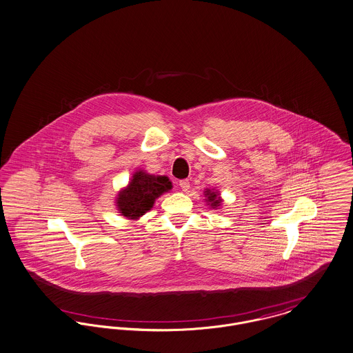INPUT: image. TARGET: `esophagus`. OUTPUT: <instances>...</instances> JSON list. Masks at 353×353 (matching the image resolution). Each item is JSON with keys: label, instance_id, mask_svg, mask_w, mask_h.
<instances>
[{"label": "esophagus", "instance_id": "esophagus-1", "mask_svg": "<svg viewBox=\"0 0 353 353\" xmlns=\"http://www.w3.org/2000/svg\"><path fill=\"white\" fill-rule=\"evenodd\" d=\"M179 186L182 188V191H188L190 190V182H188V179H185V181H181L179 182Z\"/></svg>", "mask_w": 353, "mask_h": 353}]
</instances>
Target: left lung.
<instances>
[{
  "instance_id": "obj_1",
  "label": "left lung",
  "mask_w": 353,
  "mask_h": 353,
  "mask_svg": "<svg viewBox=\"0 0 353 353\" xmlns=\"http://www.w3.org/2000/svg\"><path fill=\"white\" fill-rule=\"evenodd\" d=\"M203 195H205V202H206L212 209H214V210L221 209L223 199H222L221 192H219L218 190H215V188H205Z\"/></svg>"
}]
</instances>
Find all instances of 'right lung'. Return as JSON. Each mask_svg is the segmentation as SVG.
<instances>
[{
	"instance_id": "obj_1",
	"label": "right lung",
	"mask_w": 353,
	"mask_h": 353,
	"mask_svg": "<svg viewBox=\"0 0 353 353\" xmlns=\"http://www.w3.org/2000/svg\"><path fill=\"white\" fill-rule=\"evenodd\" d=\"M171 188L172 183L168 176L138 170L132 174L128 185L119 191L115 199L117 210L127 219L138 221L152 209L161 195L168 192Z\"/></svg>"
}]
</instances>
